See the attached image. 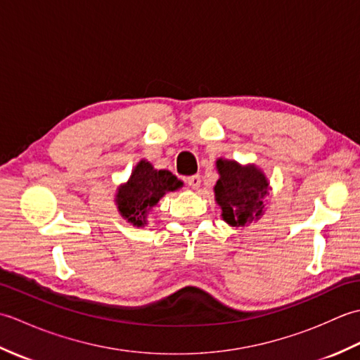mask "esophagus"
Wrapping results in <instances>:
<instances>
[{
  "label": "esophagus",
  "mask_w": 360,
  "mask_h": 360,
  "mask_svg": "<svg viewBox=\"0 0 360 360\" xmlns=\"http://www.w3.org/2000/svg\"><path fill=\"white\" fill-rule=\"evenodd\" d=\"M187 184L192 187V188H200V186H201V176L200 174H193V176H190V178H187Z\"/></svg>",
  "instance_id": "esophagus-1"
}]
</instances>
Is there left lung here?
<instances>
[{
	"instance_id": "8db88e82",
	"label": "left lung",
	"mask_w": 360,
	"mask_h": 360,
	"mask_svg": "<svg viewBox=\"0 0 360 360\" xmlns=\"http://www.w3.org/2000/svg\"><path fill=\"white\" fill-rule=\"evenodd\" d=\"M215 200L223 210L221 217L229 226L244 227L264 213V198L269 195V182L255 165H240L236 160L218 159Z\"/></svg>"
}]
</instances>
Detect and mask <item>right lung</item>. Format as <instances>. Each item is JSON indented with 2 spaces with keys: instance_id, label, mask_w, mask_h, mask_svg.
Masks as SVG:
<instances>
[{
  "instance_id": "add662e5",
  "label": "right lung",
  "mask_w": 360,
  "mask_h": 360,
  "mask_svg": "<svg viewBox=\"0 0 360 360\" xmlns=\"http://www.w3.org/2000/svg\"><path fill=\"white\" fill-rule=\"evenodd\" d=\"M182 187V182L168 170H156L148 160L142 159L134 167L129 179L117 188L116 204L119 213L128 223L142 227L147 224L150 209L155 207L168 192Z\"/></svg>"
}]
</instances>
